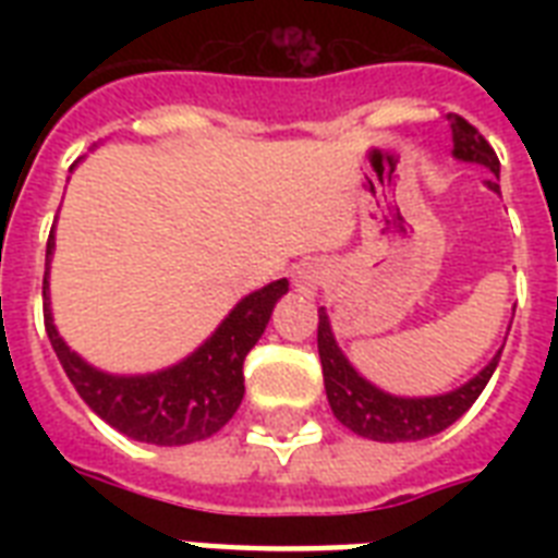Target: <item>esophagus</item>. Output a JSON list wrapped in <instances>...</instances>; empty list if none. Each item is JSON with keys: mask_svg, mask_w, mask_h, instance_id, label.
Returning a JSON list of instances; mask_svg holds the SVG:
<instances>
[{"mask_svg": "<svg viewBox=\"0 0 558 558\" xmlns=\"http://www.w3.org/2000/svg\"><path fill=\"white\" fill-rule=\"evenodd\" d=\"M292 283H295L298 292H306V295H313L318 283H322V266L315 260H304L301 266H295L292 271Z\"/></svg>", "mask_w": 558, "mask_h": 558, "instance_id": "esophagus-1", "label": "esophagus"}]
</instances>
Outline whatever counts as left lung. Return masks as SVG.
Returning a JSON list of instances; mask_svg holds the SVG:
<instances>
[{"label": "left lung", "instance_id": "1", "mask_svg": "<svg viewBox=\"0 0 558 558\" xmlns=\"http://www.w3.org/2000/svg\"><path fill=\"white\" fill-rule=\"evenodd\" d=\"M451 126V156L458 161L469 165H481L493 177L486 179L484 185L489 191L501 193V161L495 156L484 135L477 133L475 126L463 121L460 116H449ZM504 350V348H501ZM501 350L489 359V365L481 373H475L466 385L449 390V393H437V397H397L388 390L376 388L367 381L356 367L350 365V359L341 353L339 341L332 336V324L327 310H318V356H322L324 371V388H327V402H330L332 414L341 425H348L350 432L359 437L376 442H408V440H425L449 428L454 420L466 414L472 402L481 397L486 381L493 379Z\"/></svg>", "mask_w": 558, "mask_h": 558}]
</instances>
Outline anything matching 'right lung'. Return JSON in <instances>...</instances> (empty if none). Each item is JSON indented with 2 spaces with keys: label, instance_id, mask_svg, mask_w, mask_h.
<instances>
[{
  "label": "right lung",
  "instance_id": "right-lung-1",
  "mask_svg": "<svg viewBox=\"0 0 558 558\" xmlns=\"http://www.w3.org/2000/svg\"><path fill=\"white\" fill-rule=\"evenodd\" d=\"M74 168V165H72ZM54 257V228L46 245L43 315L46 332L65 376L86 405L130 440L153 446H187L208 440L234 416L243 402V362L260 341L271 310L289 292V280H271L240 298L219 327L182 362L153 373H107L74 353L57 332L48 292Z\"/></svg>",
  "mask_w": 558,
  "mask_h": 558
}]
</instances>
